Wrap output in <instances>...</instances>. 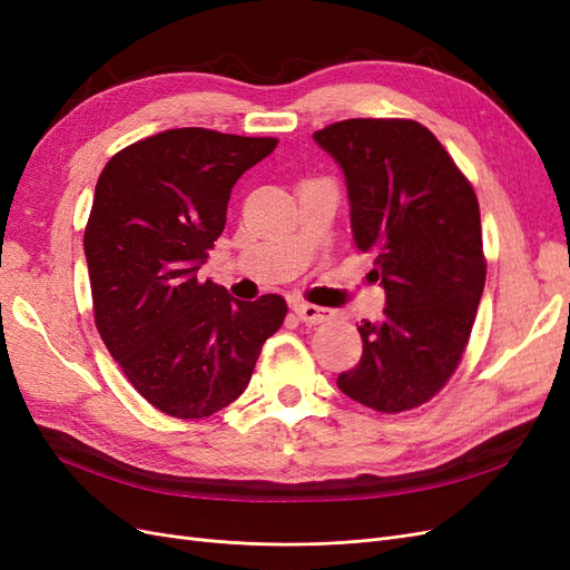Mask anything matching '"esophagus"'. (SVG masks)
<instances>
[{
    "mask_svg": "<svg viewBox=\"0 0 570 570\" xmlns=\"http://www.w3.org/2000/svg\"><path fill=\"white\" fill-rule=\"evenodd\" d=\"M292 312H295L304 323H312V325L327 323L335 316V312H331V308H323V306L308 304V302H295L292 304Z\"/></svg>",
    "mask_w": 570,
    "mask_h": 570,
    "instance_id": "1",
    "label": "esophagus"
}]
</instances>
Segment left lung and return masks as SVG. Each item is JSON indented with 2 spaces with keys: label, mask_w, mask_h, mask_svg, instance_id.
Instances as JSON below:
<instances>
[{
  "label": "left lung",
  "mask_w": 570,
  "mask_h": 570,
  "mask_svg": "<svg viewBox=\"0 0 570 570\" xmlns=\"http://www.w3.org/2000/svg\"><path fill=\"white\" fill-rule=\"evenodd\" d=\"M314 140L347 180L354 245L375 254L387 304L383 321H361L364 354L337 387L381 413L416 409L456 371L485 287L473 185L411 118L340 120Z\"/></svg>",
  "instance_id": "left-lung-1"
}]
</instances>
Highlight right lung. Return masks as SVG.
Returning a JSON list of instances; mask_svg holds the SVG:
<instances>
[{
    "label": "right lung",
    "instance_id": "add662e5",
    "mask_svg": "<svg viewBox=\"0 0 570 570\" xmlns=\"http://www.w3.org/2000/svg\"><path fill=\"white\" fill-rule=\"evenodd\" d=\"M275 145L174 128L114 154L97 180L82 239L95 325L130 385L168 416L206 419L235 402L285 321L281 295L239 302L197 281L233 185Z\"/></svg>",
    "mask_w": 570,
    "mask_h": 570
}]
</instances>
